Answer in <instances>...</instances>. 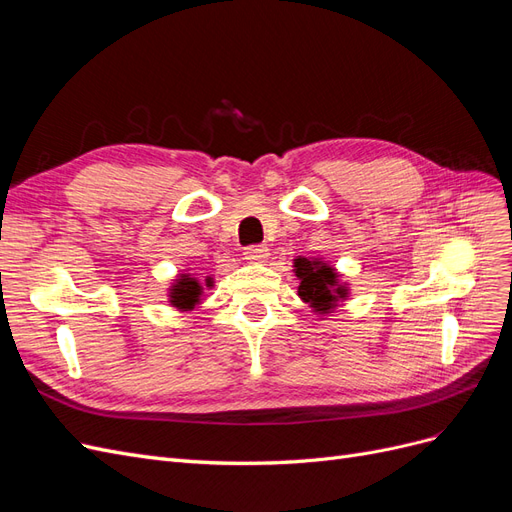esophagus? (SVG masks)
<instances>
[{
    "label": "esophagus",
    "mask_w": 512,
    "mask_h": 512,
    "mask_svg": "<svg viewBox=\"0 0 512 512\" xmlns=\"http://www.w3.org/2000/svg\"><path fill=\"white\" fill-rule=\"evenodd\" d=\"M267 256H269V250H267L265 245H250V247H245V250H243V258L247 262H252V265H258V262H265Z\"/></svg>",
    "instance_id": "esophagus-1"
}]
</instances>
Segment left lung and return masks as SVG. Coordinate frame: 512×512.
Listing matches in <instances>:
<instances>
[{
  "instance_id": "left-lung-1",
  "label": "left lung",
  "mask_w": 512,
  "mask_h": 512,
  "mask_svg": "<svg viewBox=\"0 0 512 512\" xmlns=\"http://www.w3.org/2000/svg\"><path fill=\"white\" fill-rule=\"evenodd\" d=\"M292 271L299 277V297L314 309V314L327 316L348 297V284L342 282L337 269L322 258H294Z\"/></svg>"
}]
</instances>
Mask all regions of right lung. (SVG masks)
Wrapping results in <instances>:
<instances>
[{"label": "right lung", "instance_id": "add662e5", "mask_svg": "<svg viewBox=\"0 0 512 512\" xmlns=\"http://www.w3.org/2000/svg\"><path fill=\"white\" fill-rule=\"evenodd\" d=\"M205 286H213V277L207 275L205 280L200 282L192 273H179L177 280L168 288V303L177 307L179 312H190V309H194L200 303V299H203Z\"/></svg>", "mask_w": 512, "mask_h": 512}]
</instances>
